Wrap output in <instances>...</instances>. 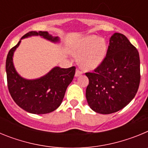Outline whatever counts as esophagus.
<instances>
[{"mask_svg":"<svg viewBox=\"0 0 148 148\" xmlns=\"http://www.w3.org/2000/svg\"><path fill=\"white\" fill-rule=\"evenodd\" d=\"M82 70L77 69L76 71H75V76L78 77V76H79V75H82Z\"/></svg>","mask_w":148,"mask_h":148,"instance_id":"34e87169","label":"esophagus"}]
</instances>
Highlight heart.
Returning <instances> with one entry per match:
<instances>
[{
    "mask_svg": "<svg viewBox=\"0 0 148 148\" xmlns=\"http://www.w3.org/2000/svg\"><path fill=\"white\" fill-rule=\"evenodd\" d=\"M74 53L81 56V64L84 69L92 70L104 60L107 53V45L104 40L96 35H89L78 42Z\"/></svg>",
    "mask_w": 148,
    "mask_h": 148,
    "instance_id": "heart-1",
    "label": "heart"
}]
</instances>
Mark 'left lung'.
<instances>
[{"label": "left lung", "mask_w": 148, "mask_h": 148, "mask_svg": "<svg viewBox=\"0 0 148 148\" xmlns=\"http://www.w3.org/2000/svg\"><path fill=\"white\" fill-rule=\"evenodd\" d=\"M89 84L86 98L96 113L110 114L127 105L140 84V59L127 38L115 33L110 39L107 55L92 73H86Z\"/></svg>", "instance_id": "left-lung-1"}]
</instances>
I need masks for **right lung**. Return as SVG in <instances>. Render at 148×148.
Returning a JSON list of instances; mask_svg holds the SVG:
<instances>
[{
    "instance_id": "1",
    "label": "right lung",
    "mask_w": 148,
    "mask_h": 148,
    "mask_svg": "<svg viewBox=\"0 0 148 148\" xmlns=\"http://www.w3.org/2000/svg\"><path fill=\"white\" fill-rule=\"evenodd\" d=\"M40 35L47 40L57 42L58 37H53L47 32L31 31L22 38ZM21 40L10 50L6 57V72L9 92L20 108L34 114H45L54 111L61 105L68 85L75 75V66L53 68L49 73L38 79H24L15 71L12 56Z\"/></svg>"
}]
</instances>
